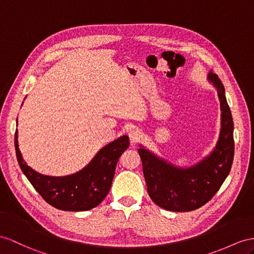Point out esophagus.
Segmentation results:
<instances>
[{
	"mask_svg": "<svg viewBox=\"0 0 254 254\" xmlns=\"http://www.w3.org/2000/svg\"><path fill=\"white\" fill-rule=\"evenodd\" d=\"M128 136H129V140H131L132 144H136V142H137L141 137V132L138 128H132L128 133Z\"/></svg>",
	"mask_w": 254,
	"mask_h": 254,
	"instance_id": "obj_1",
	"label": "esophagus"
}]
</instances>
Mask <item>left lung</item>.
Returning a JSON list of instances; mask_svg holds the SVG:
<instances>
[{"instance_id": "1", "label": "left lung", "mask_w": 254, "mask_h": 254, "mask_svg": "<svg viewBox=\"0 0 254 254\" xmlns=\"http://www.w3.org/2000/svg\"><path fill=\"white\" fill-rule=\"evenodd\" d=\"M208 81L220 101L221 127L216 146L191 166H177L139 144L147 190L153 203L170 211H191L205 205L229 176L234 159V123L223 83L216 74Z\"/></svg>"}]
</instances>
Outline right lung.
Wrapping results in <instances>:
<instances>
[{
  "instance_id": "right-lung-1",
  "label": "right lung",
  "mask_w": 254,
  "mask_h": 254,
  "mask_svg": "<svg viewBox=\"0 0 254 254\" xmlns=\"http://www.w3.org/2000/svg\"><path fill=\"white\" fill-rule=\"evenodd\" d=\"M128 145V136H120L101 148L80 171L66 176H48L25 163L19 149L18 131L15 133L16 155L22 173L48 204L65 211L92 209L106 197L112 187L117 162Z\"/></svg>"
}]
</instances>
